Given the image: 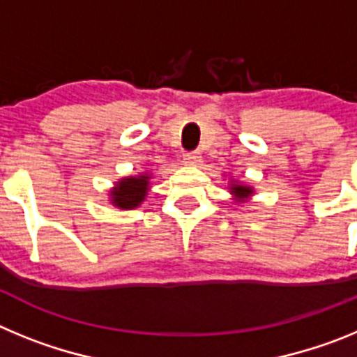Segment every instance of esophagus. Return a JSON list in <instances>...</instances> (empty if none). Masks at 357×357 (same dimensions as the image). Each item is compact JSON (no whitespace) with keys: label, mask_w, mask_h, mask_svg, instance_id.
I'll return each instance as SVG.
<instances>
[{"label":"esophagus","mask_w":357,"mask_h":357,"mask_svg":"<svg viewBox=\"0 0 357 357\" xmlns=\"http://www.w3.org/2000/svg\"><path fill=\"white\" fill-rule=\"evenodd\" d=\"M200 160H202L200 151H188V153H184V162L188 164V166H197Z\"/></svg>","instance_id":"esophagus-1"}]
</instances>
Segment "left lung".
<instances>
[{
	"mask_svg": "<svg viewBox=\"0 0 357 357\" xmlns=\"http://www.w3.org/2000/svg\"><path fill=\"white\" fill-rule=\"evenodd\" d=\"M229 189H230V193L234 195L236 202H245L248 197L254 195V189L248 188V185L238 184V182H236V184H230Z\"/></svg>",
	"mask_w": 357,
	"mask_h": 357,
	"instance_id": "1",
	"label": "left lung"
}]
</instances>
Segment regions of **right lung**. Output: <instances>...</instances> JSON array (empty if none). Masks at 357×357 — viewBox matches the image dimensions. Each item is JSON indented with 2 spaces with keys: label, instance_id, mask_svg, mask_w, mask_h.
I'll use <instances>...</instances> for the list:
<instances>
[{
  "label": "right lung",
  "instance_id": "obj_1",
  "mask_svg": "<svg viewBox=\"0 0 357 357\" xmlns=\"http://www.w3.org/2000/svg\"><path fill=\"white\" fill-rule=\"evenodd\" d=\"M150 185V175L141 173L137 176L121 178L110 191V204L119 209H135L144 200Z\"/></svg>",
  "mask_w": 357,
  "mask_h": 357
}]
</instances>
